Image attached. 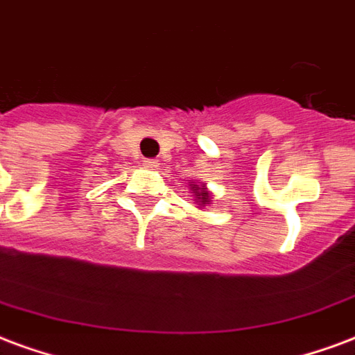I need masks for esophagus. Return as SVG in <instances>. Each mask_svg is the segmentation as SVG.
<instances>
[{
  "instance_id": "obj_1",
  "label": "esophagus",
  "mask_w": 355,
  "mask_h": 355,
  "mask_svg": "<svg viewBox=\"0 0 355 355\" xmlns=\"http://www.w3.org/2000/svg\"><path fill=\"white\" fill-rule=\"evenodd\" d=\"M144 165H146L148 169H156L159 164H157V159H144Z\"/></svg>"
}]
</instances>
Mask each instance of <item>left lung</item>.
Wrapping results in <instances>:
<instances>
[{
  "mask_svg": "<svg viewBox=\"0 0 355 355\" xmlns=\"http://www.w3.org/2000/svg\"><path fill=\"white\" fill-rule=\"evenodd\" d=\"M191 193H193V201L199 205V209H203L207 205H211L212 201V193L209 191V188L205 184H196V182H190Z\"/></svg>",
  "mask_w": 355,
  "mask_h": 355,
  "instance_id": "1",
  "label": "left lung"
}]
</instances>
